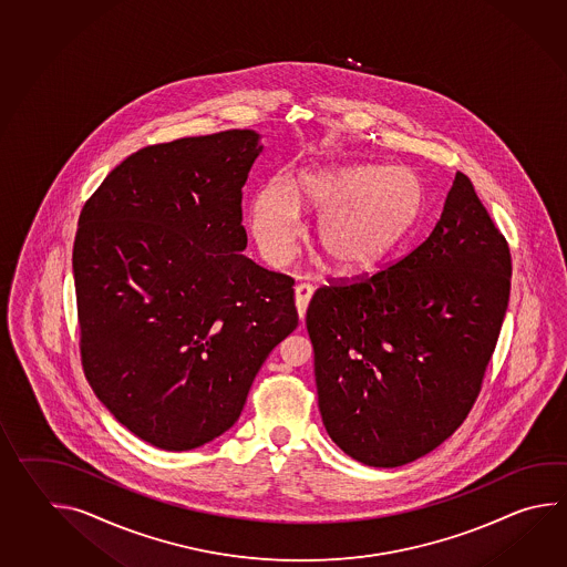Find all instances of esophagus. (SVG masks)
<instances>
[{"instance_id": "1", "label": "esophagus", "mask_w": 567, "mask_h": 567, "mask_svg": "<svg viewBox=\"0 0 567 567\" xmlns=\"http://www.w3.org/2000/svg\"><path fill=\"white\" fill-rule=\"evenodd\" d=\"M312 285L309 282H301V285H297L295 287V297H297V309H299V315H301V319H305V315H307V307H309V301H311Z\"/></svg>"}]
</instances>
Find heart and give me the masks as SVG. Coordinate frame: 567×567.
<instances>
[{
    "label": "heart",
    "instance_id": "b5f03b06",
    "mask_svg": "<svg viewBox=\"0 0 567 567\" xmlns=\"http://www.w3.org/2000/svg\"><path fill=\"white\" fill-rule=\"evenodd\" d=\"M422 185L408 167L337 165L302 172L292 185L272 179L255 199V234L272 262L292 255L299 209L321 214L317 246L341 272H363L383 260L416 220Z\"/></svg>",
    "mask_w": 567,
    "mask_h": 567
}]
</instances>
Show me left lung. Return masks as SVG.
Segmentation results:
<instances>
[{"instance_id": "left-lung-1", "label": "left lung", "mask_w": 567, "mask_h": 567, "mask_svg": "<svg viewBox=\"0 0 567 567\" xmlns=\"http://www.w3.org/2000/svg\"><path fill=\"white\" fill-rule=\"evenodd\" d=\"M507 238L456 172L424 243L373 275L312 295L319 410L359 463L393 468L434 451L483 388L511 292Z\"/></svg>"}]
</instances>
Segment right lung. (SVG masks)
<instances>
[{
    "mask_svg": "<svg viewBox=\"0 0 567 567\" xmlns=\"http://www.w3.org/2000/svg\"><path fill=\"white\" fill-rule=\"evenodd\" d=\"M255 131L147 145L82 206L72 250L82 370L135 436L192 451L240 417L299 324L295 278L243 255Z\"/></svg>",
    "mask_w": 567,
    "mask_h": 567,
    "instance_id": "right-lung-1",
    "label": "right lung"
}]
</instances>
